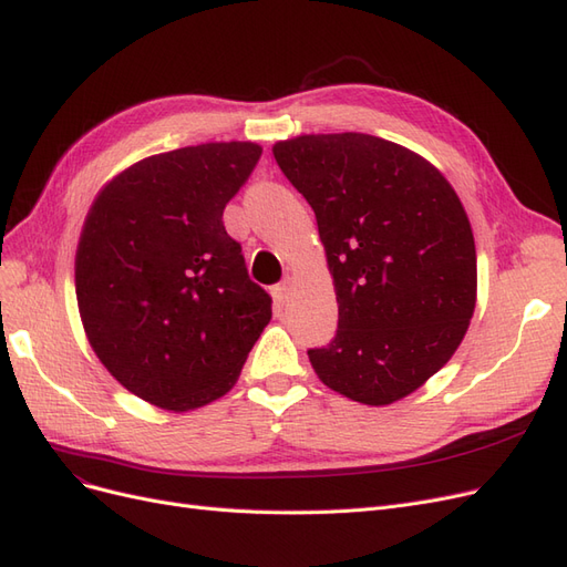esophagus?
<instances>
[{
    "label": "esophagus",
    "instance_id": "1",
    "mask_svg": "<svg viewBox=\"0 0 567 567\" xmlns=\"http://www.w3.org/2000/svg\"><path fill=\"white\" fill-rule=\"evenodd\" d=\"M288 288H290V279H284L281 284H277L271 288V296H274V300H277L279 305L286 300V296H288Z\"/></svg>",
    "mask_w": 567,
    "mask_h": 567
}]
</instances>
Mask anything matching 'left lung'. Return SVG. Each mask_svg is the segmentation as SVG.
I'll return each mask as SVG.
<instances>
[{
	"label": "left lung",
	"mask_w": 567,
	"mask_h": 567,
	"mask_svg": "<svg viewBox=\"0 0 567 567\" xmlns=\"http://www.w3.org/2000/svg\"><path fill=\"white\" fill-rule=\"evenodd\" d=\"M317 215L338 331L307 350L323 385L383 406L450 362L475 310L466 210L435 165L381 136L302 134L274 144Z\"/></svg>",
	"instance_id": "1"
}]
</instances>
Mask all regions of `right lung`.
<instances>
[{
	"label": "right lung",
	"instance_id": "1",
	"mask_svg": "<svg viewBox=\"0 0 567 567\" xmlns=\"http://www.w3.org/2000/svg\"><path fill=\"white\" fill-rule=\"evenodd\" d=\"M260 156L252 142L158 153L113 177L84 219V333L120 385L161 409L229 392L271 319V298L221 221Z\"/></svg>",
	"mask_w": 567,
	"mask_h": 567
}]
</instances>
